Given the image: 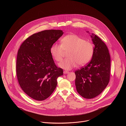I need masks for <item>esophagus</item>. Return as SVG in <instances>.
Masks as SVG:
<instances>
[{
    "mask_svg": "<svg viewBox=\"0 0 126 126\" xmlns=\"http://www.w3.org/2000/svg\"><path fill=\"white\" fill-rule=\"evenodd\" d=\"M68 73H69V72L67 71H63V73H64V74H68Z\"/></svg>",
    "mask_w": 126,
    "mask_h": 126,
    "instance_id": "34e87169",
    "label": "esophagus"
}]
</instances>
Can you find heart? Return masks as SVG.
Returning a JSON list of instances; mask_svg holds the SVG:
<instances>
[{"mask_svg": "<svg viewBox=\"0 0 126 126\" xmlns=\"http://www.w3.org/2000/svg\"><path fill=\"white\" fill-rule=\"evenodd\" d=\"M68 57L59 63V66L66 70L77 66L78 64L83 65L88 63L93 54V45L76 34H69L61 40V45L54 44L50 52L54 59L61 61L65 51H68Z\"/></svg>", "mask_w": 126, "mask_h": 126, "instance_id": "b5f03b06", "label": "heart"}]
</instances>
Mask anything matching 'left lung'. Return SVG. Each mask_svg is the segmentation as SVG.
<instances>
[{
	"label": "left lung",
	"instance_id": "left-lung-1",
	"mask_svg": "<svg viewBox=\"0 0 126 126\" xmlns=\"http://www.w3.org/2000/svg\"><path fill=\"white\" fill-rule=\"evenodd\" d=\"M88 33L90 32L87 31ZM94 52L90 63L75 72L78 93L83 97L94 98L105 89L110 80V58L105 44L94 33L90 35Z\"/></svg>",
	"mask_w": 126,
	"mask_h": 126
}]
</instances>
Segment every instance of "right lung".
Masks as SVG:
<instances>
[{
  "label": "right lung",
  "instance_id": "1",
  "mask_svg": "<svg viewBox=\"0 0 126 126\" xmlns=\"http://www.w3.org/2000/svg\"><path fill=\"white\" fill-rule=\"evenodd\" d=\"M61 30H46L28 38L18 50L16 75L23 91L38 101L48 98L57 85L63 70L54 63L50 49L63 35Z\"/></svg>",
  "mask_w": 126,
  "mask_h": 126
}]
</instances>
